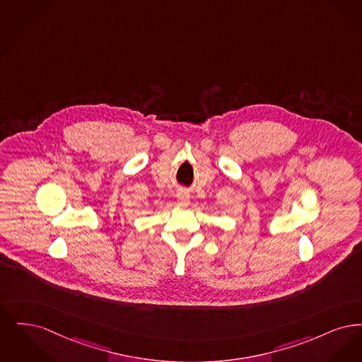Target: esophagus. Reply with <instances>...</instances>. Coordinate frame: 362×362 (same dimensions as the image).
<instances>
[{
  "mask_svg": "<svg viewBox=\"0 0 362 362\" xmlns=\"http://www.w3.org/2000/svg\"><path fill=\"white\" fill-rule=\"evenodd\" d=\"M177 200L181 205H188L190 202V196L188 194V192L185 190H178L177 193Z\"/></svg>",
  "mask_w": 362,
  "mask_h": 362,
  "instance_id": "esophagus-1",
  "label": "esophagus"
}]
</instances>
